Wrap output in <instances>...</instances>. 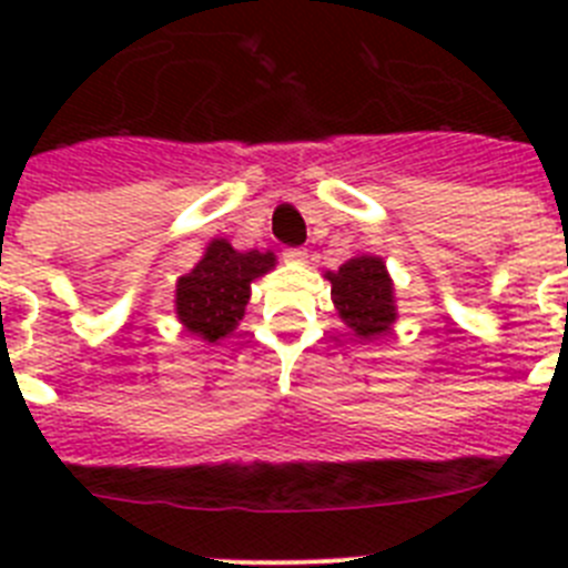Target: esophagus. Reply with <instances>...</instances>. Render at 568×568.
Here are the masks:
<instances>
[{"label":"esophagus","instance_id":"obj_1","mask_svg":"<svg viewBox=\"0 0 568 568\" xmlns=\"http://www.w3.org/2000/svg\"><path fill=\"white\" fill-rule=\"evenodd\" d=\"M284 258L293 261V264H304V261H307V250H304V247H290V250H284Z\"/></svg>","mask_w":568,"mask_h":568}]
</instances>
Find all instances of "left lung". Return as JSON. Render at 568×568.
<instances>
[{"instance_id":"left-lung-1","label":"left lung","mask_w":568,"mask_h":568,"mask_svg":"<svg viewBox=\"0 0 568 568\" xmlns=\"http://www.w3.org/2000/svg\"><path fill=\"white\" fill-rule=\"evenodd\" d=\"M333 284V304L341 321L361 338H375L393 329L395 293L393 278L378 255H353L335 273H327Z\"/></svg>"}]
</instances>
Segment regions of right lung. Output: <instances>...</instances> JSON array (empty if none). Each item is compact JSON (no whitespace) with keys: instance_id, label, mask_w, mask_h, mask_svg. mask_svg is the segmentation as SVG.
<instances>
[{"instance_id":"right-lung-1","label":"right lung","mask_w":568,"mask_h":568,"mask_svg":"<svg viewBox=\"0 0 568 568\" xmlns=\"http://www.w3.org/2000/svg\"><path fill=\"white\" fill-rule=\"evenodd\" d=\"M273 267V253H239L227 239H213L202 261L175 284V315L207 344L227 338L244 318L250 284Z\"/></svg>"}]
</instances>
